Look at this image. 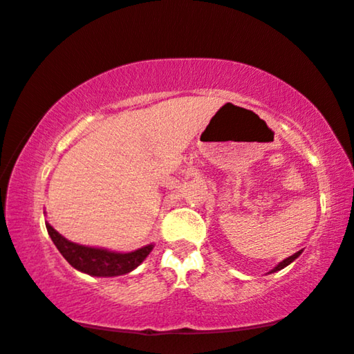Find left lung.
<instances>
[{"label":"left lung","mask_w":354,"mask_h":354,"mask_svg":"<svg viewBox=\"0 0 354 354\" xmlns=\"http://www.w3.org/2000/svg\"><path fill=\"white\" fill-rule=\"evenodd\" d=\"M299 254H301V251H298V252H295V254H293V256H290L288 259H285V261H283V262H280V263H279V266H277L275 268H273V270H272V272L281 270V268H285L286 266H290V263H291V262H293V261H295V259L299 256Z\"/></svg>","instance_id":"left-lung-1"}]
</instances>
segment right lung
Segmentation results:
<instances>
[{
  "label": "right lung",
  "instance_id": "1",
  "mask_svg": "<svg viewBox=\"0 0 354 354\" xmlns=\"http://www.w3.org/2000/svg\"><path fill=\"white\" fill-rule=\"evenodd\" d=\"M46 230L51 241L55 243V246L58 248V251L63 254V257L68 261L71 266L77 270L93 277H116V275H124L134 270L136 267L140 266L145 257L149 256L153 246L149 244L142 249H138L134 252L128 254H120V252H111L106 249H97V248H87L81 246V244L71 243L68 239L61 236L56 232L53 226L46 223Z\"/></svg>",
  "mask_w": 354,
  "mask_h": 354
}]
</instances>
